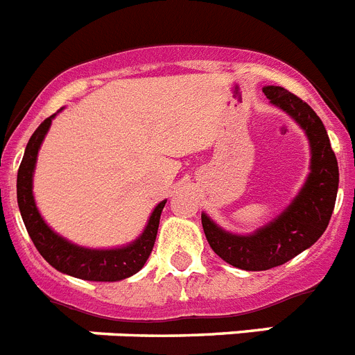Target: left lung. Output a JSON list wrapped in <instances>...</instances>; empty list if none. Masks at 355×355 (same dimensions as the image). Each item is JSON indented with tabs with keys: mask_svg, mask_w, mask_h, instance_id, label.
I'll return each instance as SVG.
<instances>
[{
	"mask_svg": "<svg viewBox=\"0 0 355 355\" xmlns=\"http://www.w3.org/2000/svg\"><path fill=\"white\" fill-rule=\"evenodd\" d=\"M263 92L270 103L284 110L306 132L311 146V173L289 207L250 236L227 232L207 214H202L203 232L212 250L225 263L246 271L280 266L318 241L334 211L340 184L338 160L316 112L284 87L268 85Z\"/></svg>",
	"mask_w": 355,
	"mask_h": 355,
	"instance_id": "1",
	"label": "left lung"
}]
</instances>
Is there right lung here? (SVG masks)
I'll use <instances>...</instances> for the list:
<instances>
[{
    "label": "right lung",
    "mask_w": 355,
    "mask_h": 355,
    "mask_svg": "<svg viewBox=\"0 0 355 355\" xmlns=\"http://www.w3.org/2000/svg\"><path fill=\"white\" fill-rule=\"evenodd\" d=\"M55 116L57 114L46 118L39 125V128L33 132L28 144H26V150H24L19 171H17V205H19L21 216H23L24 227L28 230L39 254L55 270L62 271L66 275L84 280H94V282H116V280L132 277L144 266V263L152 254L157 230H159L160 212L164 209L166 200H162L153 209L143 234L134 243L121 246V248L92 250V248L73 245L67 239L58 236L57 232H53L42 220V216L39 214V209H37L35 200H33L32 182L37 153H39V148L44 141V135L48 134L51 119Z\"/></svg>",
    "instance_id": "1"
}]
</instances>
